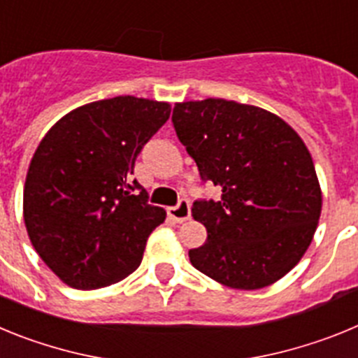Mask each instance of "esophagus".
<instances>
[{
    "instance_id": "obj_1",
    "label": "esophagus",
    "mask_w": 358,
    "mask_h": 358,
    "mask_svg": "<svg viewBox=\"0 0 358 358\" xmlns=\"http://www.w3.org/2000/svg\"><path fill=\"white\" fill-rule=\"evenodd\" d=\"M169 217L177 224L186 222V220L189 218V202L181 201L179 204H177V206L169 208Z\"/></svg>"
}]
</instances>
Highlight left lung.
Masks as SVG:
<instances>
[{
  "mask_svg": "<svg viewBox=\"0 0 358 358\" xmlns=\"http://www.w3.org/2000/svg\"><path fill=\"white\" fill-rule=\"evenodd\" d=\"M177 138L218 201L194 202L208 240L189 262L240 290L273 285L292 271L314 238L322 208L305 141L274 113L224 98L176 103Z\"/></svg>",
  "mask_w": 358,
  "mask_h": 358,
  "instance_id": "8db88e82",
  "label": "left lung"
}]
</instances>
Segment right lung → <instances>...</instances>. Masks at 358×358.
Wrapping results in <instances>:
<instances>
[{
    "label": "right lung",
    "mask_w": 358,
    "mask_h": 358,
    "mask_svg": "<svg viewBox=\"0 0 358 358\" xmlns=\"http://www.w3.org/2000/svg\"><path fill=\"white\" fill-rule=\"evenodd\" d=\"M170 103L115 96L73 109L41 140L28 166L23 217L41 260L78 290L122 281L140 267L166 211L131 181L143 145Z\"/></svg>",
    "instance_id": "1"
}]
</instances>
